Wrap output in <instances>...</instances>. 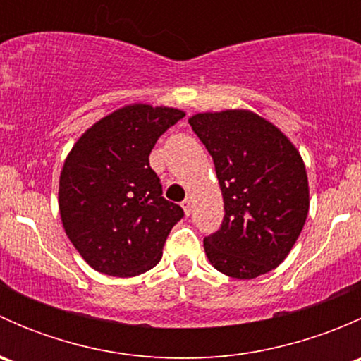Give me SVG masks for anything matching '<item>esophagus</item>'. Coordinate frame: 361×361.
Returning <instances> with one entry per match:
<instances>
[{
    "mask_svg": "<svg viewBox=\"0 0 361 361\" xmlns=\"http://www.w3.org/2000/svg\"><path fill=\"white\" fill-rule=\"evenodd\" d=\"M181 207H183V211L187 213V216H188V214L192 213V197L185 199V201L181 202Z\"/></svg>",
    "mask_w": 361,
    "mask_h": 361,
    "instance_id": "esophagus-1",
    "label": "esophagus"
}]
</instances>
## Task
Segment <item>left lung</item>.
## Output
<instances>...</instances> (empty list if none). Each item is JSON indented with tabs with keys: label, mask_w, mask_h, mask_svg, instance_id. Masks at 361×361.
Here are the masks:
<instances>
[{
	"label": "left lung",
	"mask_w": 361,
	"mask_h": 361,
	"mask_svg": "<svg viewBox=\"0 0 361 361\" xmlns=\"http://www.w3.org/2000/svg\"><path fill=\"white\" fill-rule=\"evenodd\" d=\"M188 123L213 157L224 195V221L204 238L207 258L238 279L272 271L307 218L300 154L278 127L246 110L197 113Z\"/></svg>",
	"instance_id": "1"
}]
</instances>
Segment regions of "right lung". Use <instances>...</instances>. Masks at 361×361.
<instances>
[{
  "label": "right lung",
  "instance_id": "1",
  "mask_svg": "<svg viewBox=\"0 0 361 361\" xmlns=\"http://www.w3.org/2000/svg\"><path fill=\"white\" fill-rule=\"evenodd\" d=\"M183 116L174 108L130 104L94 123L69 152L59 180L61 218L69 241L97 272L130 278L150 271L185 216L162 197L148 160Z\"/></svg>",
  "mask_w": 361,
  "mask_h": 361
}]
</instances>
